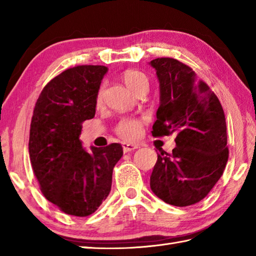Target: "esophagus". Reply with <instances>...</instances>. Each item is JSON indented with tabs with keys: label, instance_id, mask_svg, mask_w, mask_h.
Instances as JSON below:
<instances>
[{
	"label": "esophagus",
	"instance_id": "esophagus-1",
	"mask_svg": "<svg viewBox=\"0 0 256 256\" xmlns=\"http://www.w3.org/2000/svg\"><path fill=\"white\" fill-rule=\"evenodd\" d=\"M138 148V146L136 144H123V151L124 152H130V151H133Z\"/></svg>",
	"mask_w": 256,
	"mask_h": 256
}]
</instances>
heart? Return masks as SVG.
<instances>
[{
    "label": "heart",
    "instance_id": "heart-1",
    "mask_svg": "<svg viewBox=\"0 0 256 256\" xmlns=\"http://www.w3.org/2000/svg\"><path fill=\"white\" fill-rule=\"evenodd\" d=\"M123 81L126 84L128 88L136 94L138 90L142 88H148V78L146 76L144 73L138 70H128L123 73ZM104 96V86L99 88L96 102L100 104ZM115 132L118 136L124 140H134L142 134V122L140 120L134 118H124L120 120L115 128Z\"/></svg>",
    "mask_w": 256,
    "mask_h": 256
}]
</instances>
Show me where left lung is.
<instances>
[{"label": "left lung", "instance_id": "1", "mask_svg": "<svg viewBox=\"0 0 256 256\" xmlns=\"http://www.w3.org/2000/svg\"><path fill=\"white\" fill-rule=\"evenodd\" d=\"M150 64L160 86V105L151 133L154 138L176 136L170 154L159 149L150 188L168 204H196L219 180L228 160L222 106L186 64L170 58H156Z\"/></svg>", "mask_w": 256, "mask_h": 256}]
</instances>
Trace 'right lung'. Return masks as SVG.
<instances>
[{"mask_svg": "<svg viewBox=\"0 0 256 256\" xmlns=\"http://www.w3.org/2000/svg\"><path fill=\"white\" fill-rule=\"evenodd\" d=\"M108 68L79 66L47 84L34 108L29 154L44 196L64 214L86 216L108 196L120 144L86 151L80 141L82 122L96 112V96Z\"/></svg>", "mask_w": 256, "mask_h": 256, "instance_id": "right-lung-1", "label": "right lung"}]
</instances>
